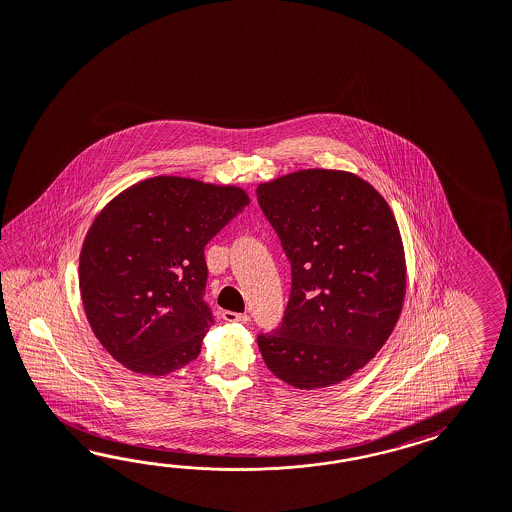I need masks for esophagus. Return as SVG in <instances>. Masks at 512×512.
Returning a JSON list of instances; mask_svg holds the SVG:
<instances>
[{
    "label": "esophagus",
    "instance_id": "esophagus-1",
    "mask_svg": "<svg viewBox=\"0 0 512 512\" xmlns=\"http://www.w3.org/2000/svg\"><path fill=\"white\" fill-rule=\"evenodd\" d=\"M222 318L225 322H238V324H250L251 322L250 314H246V312L224 311Z\"/></svg>",
    "mask_w": 512,
    "mask_h": 512
}]
</instances>
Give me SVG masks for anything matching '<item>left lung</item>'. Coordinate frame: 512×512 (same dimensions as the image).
<instances>
[{"label":"left lung","mask_w":512,"mask_h":512,"mask_svg":"<svg viewBox=\"0 0 512 512\" xmlns=\"http://www.w3.org/2000/svg\"><path fill=\"white\" fill-rule=\"evenodd\" d=\"M290 262L279 325L257 344L272 374L322 388L361 370L387 342L405 296L398 224L357 175L301 170L257 188Z\"/></svg>","instance_id":"left-lung-1"}]
</instances>
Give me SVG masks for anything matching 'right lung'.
I'll use <instances>...</instances> for the list:
<instances>
[{"label": "right lung", "instance_id": "add662e5", "mask_svg": "<svg viewBox=\"0 0 512 512\" xmlns=\"http://www.w3.org/2000/svg\"><path fill=\"white\" fill-rule=\"evenodd\" d=\"M250 203L244 190L161 175L116 196L88 229L79 288L103 348L137 374L194 361L214 324L205 246Z\"/></svg>", "mask_w": 512, "mask_h": 512}]
</instances>
